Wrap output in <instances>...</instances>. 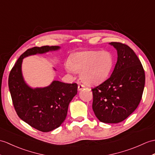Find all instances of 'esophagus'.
<instances>
[{"instance_id": "1", "label": "esophagus", "mask_w": 155, "mask_h": 155, "mask_svg": "<svg viewBox=\"0 0 155 155\" xmlns=\"http://www.w3.org/2000/svg\"><path fill=\"white\" fill-rule=\"evenodd\" d=\"M84 88H85V86H84L83 84H78V91H82V90H83Z\"/></svg>"}]
</instances>
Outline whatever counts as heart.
I'll list each match as a JSON object with an SVG mask.
<instances>
[{
	"label": "heart",
	"mask_w": 155,
	"mask_h": 155,
	"mask_svg": "<svg viewBox=\"0 0 155 155\" xmlns=\"http://www.w3.org/2000/svg\"><path fill=\"white\" fill-rule=\"evenodd\" d=\"M114 66V57L107 51H84L73 54L64 64L69 74L81 73L82 81L88 85L103 82L108 77Z\"/></svg>",
	"instance_id": "1"
}]
</instances>
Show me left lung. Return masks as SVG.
<instances>
[{"label":"left lung","mask_w":155,"mask_h":155,"mask_svg":"<svg viewBox=\"0 0 155 155\" xmlns=\"http://www.w3.org/2000/svg\"><path fill=\"white\" fill-rule=\"evenodd\" d=\"M109 44L117 50V63L110 77L92 89V109L101 122L117 124L125 120L137 107L145 76L134 50L121 43Z\"/></svg>","instance_id":"left-lung-1"}]
</instances>
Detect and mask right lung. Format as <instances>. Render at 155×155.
Returning <instances> with one entry per match:
<instances>
[{"label":"right lung","mask_w":155,"mask_h":155,"mask_svg":"<svg viewBox=\"0 0 155 155\" xmlns=\"http://www.w3.org/2000/svg\"><path fill=\"white\" fill-rule=\"evenodd\" d=\"M60 49L59 46L48 45L28 49L18 59L8 77L10 92L18 116L42 132L53 131L62 124L69 104L77 94L78 85L53 81L45 87L31 88L24 81L21 64L25 57Z\"/></svg>","instance_id":"1"}]
</instances>
